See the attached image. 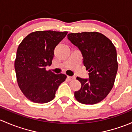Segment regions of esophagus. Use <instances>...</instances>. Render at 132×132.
Returning <instances> with one entry per match:
<instances>
[{"instance_id": "1", "label": "esophagus", "mask_w": 132, "mask_h": 132, "mask_svg": "<svg viewBox=\"0 0 132 132\" xmlns=\"http://www.w3.org/2000/svg\"><path fill=\"white\" fill-rule=\"evenodd\" d=\"M67 79L69 81H71V80L74 79L75 77H74V76H67Z\"/></svg>"}]
</instances>
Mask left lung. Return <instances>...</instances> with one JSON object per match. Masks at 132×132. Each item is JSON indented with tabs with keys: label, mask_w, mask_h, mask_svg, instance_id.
Masks as SVG:
<instances>
[{
	"label": "left lung",
	"mask_w": 132,
	"mask_h": 132,
	"mask_svg": "<svg viewBox=\"0 0 132 132\" xmlns=\"http://www.w3.org/2000/svg\"><path fill=\"white\" fill-rule=\"evenodd\" d=\"M69 40L83 57L89 79L77 77L81 88L74 92L76 100L84 104H95L104 100L113 87L118 71L117 53L111 40L96 32L71 33Z\"/></svg>",
	"instance_id": "left-lung-1"
}]
</instances>
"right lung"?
<instances>
[{"label":"right lung","instance_id":"1","mask_svg":"<svg viewBox=\"0 0 132 132\" xmlns=\"http://www.w3.org/2000/svg\"><path fill=\"white\" fill-rule=\"evenodd\" d=\"M67 32L37 31L28 34L19 45L14 62L16 79L28 100L44 104L55 98L67 76L55 74L46 67L52 64L54 50Z\"/></svg>","mask_w":132,"mask_h":132}]
</instances>
